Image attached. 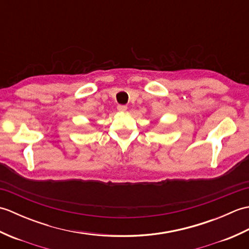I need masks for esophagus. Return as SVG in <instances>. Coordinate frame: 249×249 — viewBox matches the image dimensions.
I'll use <instances>...</instances> for the list:
<instances>
[{"label":"esophagus","instance_id":"obj_1","mask_svg":"<svg viewBox=\"0 0 249 249\" xmlns=\"http://www.w3.org/2000/svg\"><path fill=\"white\" fill-rule=\"evenodd\" d=\"M118 110L120 111V112H125V111L127 110V107H126V106H124V105H119Z\"/></svg>","mask_w":249,"mask_h":249}]
</instances>
